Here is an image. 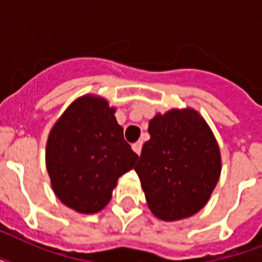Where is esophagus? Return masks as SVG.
I'll list each match as a JSON object with an SVG mask.
<instances>
[{
    "instance_id": "obj_1",
    "label": "esophagus",
    "mask_w": 262,
    "mask_h": 262,
    "mask_svg": "<svg viewBox=\"0 0 262 262\" xmlns=\"http://www.w3.org/2000/svg\"><path fill=\"white\" fill-rule=\"evenodd\" d=\"M141 147H143V143H141V141H137V143H135L133 145H132L133 151H135L137 155H140V154H141Z\"/></svg>"
}]
</instances>
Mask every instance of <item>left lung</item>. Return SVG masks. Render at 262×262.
Wrapping results in <instances>:
<instances>
[{
	"mask_svg": "<svg viewBox=\"0 0 262 262\" xmlns=\"http://www.w3.org/2000/svg\"><path fill=\"white\" fill-rule=\"evenodd\" d=\"M151 139L135 167L156 217H190L208 203L222 171L211 127L193 108H172L149 121Z\"/></svg>",
	"mask_w": 262,
	"mask_h": 262,
	"instance_id": "1",
	"label": "left lung"
}]
</instances>
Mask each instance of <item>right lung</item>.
Wrapping results in <instances>:
<instances>
[{"label":"right lung","mask_w":262,"mask_h":262,"mask_svg":"<svg viewBox=\"0 0 262 262\" xmlns=\"http://www.w3.org/2000/svg\"><path fill=\"white\" fill-rule=\"evenodd\" d=\"M114 114L104 98L84 95L59 117L47 139L51 187L61 203L80 213L102 211L119 177L139 159Z\"/></svg>","instance_id":"1"}]
</instances>
